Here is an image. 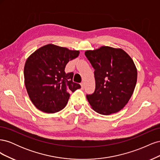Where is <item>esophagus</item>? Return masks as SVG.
<instances>
[{
  "label": "esophagus",
  "instance_id": "1",
  "mask_svg": "<svg viewBox=\"0 0 160 160\" xmlns=\"http://www.w3.org/2000/svg\"><path fill=\"white\" fill-rule=\"evenodd\" d=\"M80 85L81 86V88L83 89V88H84V83H83V82H82V83H81Z\"/></svg>",
  "mask_w": 160,
  "mask_h": 160
}]
</instances>
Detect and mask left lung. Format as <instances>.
Returning a JSON list of instances; mask_svg holds the SVG:
<instances>
[{
    "label": "left lung",
    "mask_w": 160,
    "mask_h": 160,
    "mask_svg": "<svg viewBox=\"0 0 160 160\" xmlns=\"http://www.w3.org/2000/svg\"><path fill=\"white\" fill-rule=\"evenodd\" d=\"M85 55L95 69V90L87 95L91 108L102 115L117 113L134 91L138 72L133 59L122 49L102 46Z\"/></svg>",
    "instance_id": "1"
}]
</instances>
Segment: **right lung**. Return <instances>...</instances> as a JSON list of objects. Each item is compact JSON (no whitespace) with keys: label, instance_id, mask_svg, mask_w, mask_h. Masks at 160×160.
Instances as JSON below:
<instances>
[{"label":"right lung","instance_id":"obj_1","mask_svg":"<svg viewBox=\"0 0 160 160\" xmlns=\"http://www.w3.org/2000/svg\"><path fill=\"white\" fill-rule=\"evenodd\" d=\"M79 55V51L48 44L28 57L24 67L25 84L38 110L47 113L58 112L68 102L69 92L81 88L72 82L73 72L65 71L67 62Z\"/></svg>","mask_w":160,"mask_h":160}]
</instances>
